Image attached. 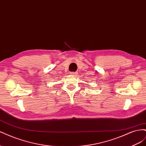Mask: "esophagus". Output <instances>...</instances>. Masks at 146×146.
<instances>
[{"label":"esophagus","instance_id":"34e87169","mask_svg":"<svg viewBox=\"0 0 146 146\" xmlns=\"http://www.w3.org/2000/svg\"><path fill=\"white\" fill-rule=\"evenodd\" d=\"M70 74L71 75V76H77V72H70Z\"/></svg>","mask_w":146,"mask_h":146}]
</instances>
